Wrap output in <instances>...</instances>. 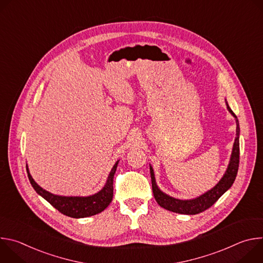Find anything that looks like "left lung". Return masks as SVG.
I'll list each match as a JSON object with an SVG mask.
<instances>
[{
    "mask_svg": "<svg viewBox=\"0 0 263 263\" xmlns=\"http://www.w3.org/2000/svg\"><path fill=\"white\" fill-rule=\"evenodd\" d=\"M228 110L235 117L236 119V137L233 144V151L230 159V163L228 165V168L224 173L223 177L219 180V182L213 187V189L206 194L202 195L201 197L194 199V200H178L174 199L165 194H163L156 184L154 172L153 168L149 166V171H151V179H152V190L154 194V198L156 202L164 209L181 213V214H198L200 212L205 211L206 209L210 208L224 193H226L232 184L234 183V180L236 178L238 166H239V123L234 115V112L231 110L229 105L227 104Z\"/></svg>",
    "mask_w": 263,
    "mask_h": 263,
    "instance_id": "8db88e82",
    "label": "left lung"
}]
</instances>
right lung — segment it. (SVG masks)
Listing matches in <instances>:
<instances>
[{"instance_id":"right-lung-1","label":"right lung","mask_w":263,"mask_h":263,"mask_svg":"<svg viewBox=\"0 0 263 263\" xmlns=\"http://www.w3.org/2000/svg\"><path fill=\"white\" fill-rule=\"evenodd\" d=\"M118 164L119 161H117L115 166L112 167L103 190L90 197L55 196L42 189V187L33 180L28 168L27 173L30 183L37 194L41 195L45 200H47L54 208H56L62 214L73 218H80L98 214L102 212L104 209H106L108 205L111 203L112 198H114V177Z\"/></svg>"}]
</instances>
